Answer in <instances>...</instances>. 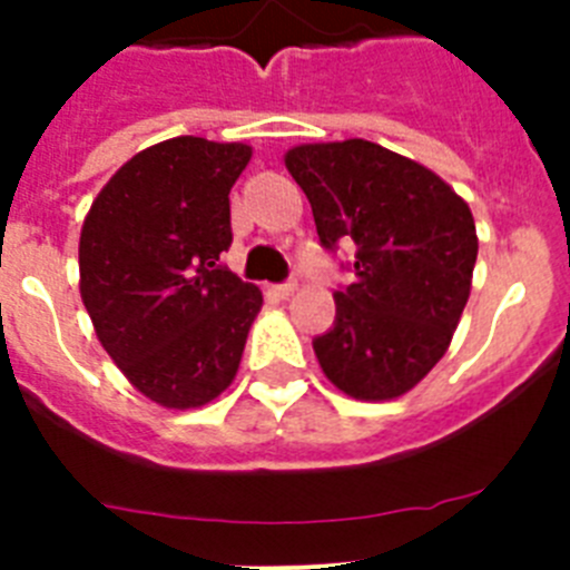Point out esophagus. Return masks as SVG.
Segmentation results:
<instances>
[{
  "mask_svg": "<svg viewBox=\"0 0 570 570\" xmlns=\"http://www.w3.org/2000/svg\"><path fill=\"white\" fill-rule=\"evenodd\" d=\"M294 291H296V282H294V279H288V282H282V285H276L274 294L279 296V299H288V296L294 294Z\"/></svg>",
  "mask_w": 570,
  "mask_h": 570,
  "instance_id": "34e87169",
  "label": "esophagus"
}]
</instances>
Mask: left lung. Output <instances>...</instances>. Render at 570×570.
<instances>
[{"label": "left lung", "instance_id": "1", "mask_svg": "<svg viewBox=\"0 0 570 570\" xmlns=\"http://www.w3.org/2000/svg\"><path fill=\"white\" fill-rule=\"evenodd\" d=\"M285 168L322 245H356L334 328L314 340L322 371L354 400L407 394L445 356L471 294V208L434 170L367 139L296 145Z\"/></svg>", "mask_w": 570, "mask_h": 570}]
</instances>
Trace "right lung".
I'll use <instances>...</instances> for the list:
<instances>
[{"label":"right lung","mask_w":570,"mask_h":570,"mask_svg":"<svg viewBox=\"0 0 570 570\" xmlns=\"http://www.w3.org/2000/svg\"><path fill=\"white\" fill-rule=\"evenodd\" d=\"M250 145L176 136L130 156L79 236V294L130 385L163 407H199L239 371L262 291L219 265L230 188Z\"/></svg>","instance_id":"right-lung-1"}]
</instances>
